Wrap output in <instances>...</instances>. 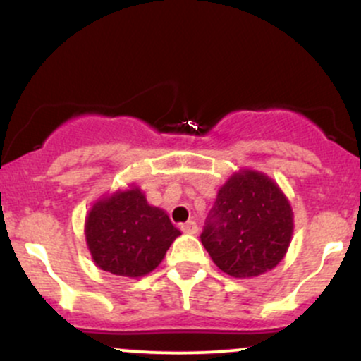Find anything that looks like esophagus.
<instances>
[{
    "instance_id": "esophagus-1",
    "label": "esophagus",
    "mask_w": 361,
    "mask_h": 361,
    "mask_svg": "<svg viewBox=\"0 0 361 361\" xmlns=\"http://www.w3.org/2000/svg\"><path fill=\"white\" fill-rule=\"evenodd\" d=\"M181 231H183L185 234H197V233H198V226H197V222L188 221V222L181 224Z\"/></svg>"
}]
</instances>
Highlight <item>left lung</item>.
<instances>
[{"mask_svg": "<svg viewBox=\"0 0 361 361\" xmlns=\"http://www.w3.org/2000/svg\"><path fill=\"white\" fill-rule=\"evenodd\" d=\"M292 233V207L279 185L243 169L221 186L200 239L224 273L250 279L283 259Z\"/></svg>", "mask_w": 361, "mask_h": 361, "instance_id": "8db88e82", "label": "left lung"}]
</instances>
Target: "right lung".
<instances>
[{
	"label": "right lung",
	"instance_id": "right-lung-1",
	"mask_svg": "<svg viewBox=\"0 0 361 361\" xmlns=\"http://www.w3.org/2000/svg\"><path fill=\"white\" fill-rule=\"evenodd\" d=\"M180 234L168 214L149 205L137 186L100 198L85 222L86 244L97 267L128 279L154 270Z\"/></svg>",
	"mask_w": 361,
	"mask_h": 361
}]
</instances>
